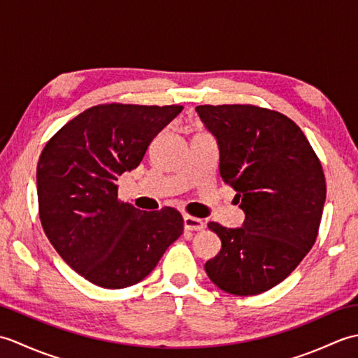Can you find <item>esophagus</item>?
<instances>
[{
  "label": "esophagus",
  "instance_id": "34e87169",
  "mask_svg": "<svg viewBox=\"0 0 358 358\" xmlns=\"http://www.w3.org/2000/svg\"><path fill=\"white\" fill-rule=\"evenodd\" d=\"M185 229L186 231H201L204 227V222L200 218L192 217V215H185Z\"/></svg>",
  "mask_w": 358,
  "mask_h": 358
}]
</instances>
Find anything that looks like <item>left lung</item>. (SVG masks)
Here are the masks:
<instances>
[{
  "mask_svg": "<svg viewBox=\"0 0 358 358\" xmlns=\"http://www.w3.org/2000/svg\"><path fill=\"white\" fill-rule=\"evenodd\" d=\"M195 110L217 138L220 175L237 191L246 215L235 229L208 224L222 249L204 269L224 292H266L314 246L326 200L322 163L283 113L252 104H204Z\"/></svg>",
  "mask_w": 358,
  "mask_h": 358,
  "instance_id": "1",
  "label": "left lung"
}]
</instances>
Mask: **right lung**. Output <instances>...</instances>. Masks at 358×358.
Returning a JSON list of instances; mask_svg holds the SVG:
<instances>
[{
    "label": "right lung",
    "mask_w": 358,
    "mask_h": 358,
    "mask_svg": "<svg viewBox=\"0 0 358 358\" xmlns=\"http://www.w3.org/2000/svg\"><path fill=\"white\" fill-rule=\"evenodd\" d=\"M181 110L177 104H98L43 149L36 167L43 229L59 257L90 283L106 289L138 283L183 234L177 209L140 210L118 200L115 185Z\"/></svg>",
    "instance_id": "1"
}]
</instances>
